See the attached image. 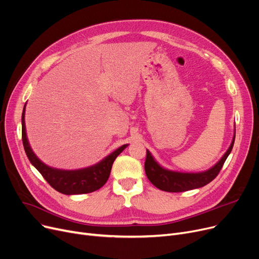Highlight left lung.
Masks as SVG:
<instances>
[{"label": "left lung", "mask_w": 259, "mask_h": 259, "mask_svg": "<svg viewBox=\"0 0 259 259\" xmlns=\"http://www.w3.org/2000/svg\"><path fill=\"white\" fill-rule=\"evenodd\" d=\"M234 141L235 135L232 144H231L223 158L214 167L201 173H181L166 170L157 164L150 152L147 150L145 160V172L147 178L156 188L166 192H185L206 186L221 172L227 157L232 151Z\"/></svg>", "instance_id": "1"}]
</instances>
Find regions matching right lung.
Segmentation results:
<instances>
[{
    "instance_id": "add662e5",
    "label": "right lung",
    "mask_w": 259,
    "mask_h": 259,
    "mask_svg": "<svg viewBox=\"0 0 259 259\" xmlns=\"http://www.w3.org/2000/svg\"><path fill=\"white\" fill-rule=\"evenodd\" d=\"M24 115L25 108L22 114V141L27 157H28L31 164L42 174L45 181L54 190H57L58 192L66 195L91 193L102 188L109 179L113 161L118 156V154L127 147V145H122L110 155H108L106 158L100 161L99 164L86 169L74 171L53 169L43 164L32 152L28 144V140H27L26 137Z\"/></svg>"
}]
</instances>
